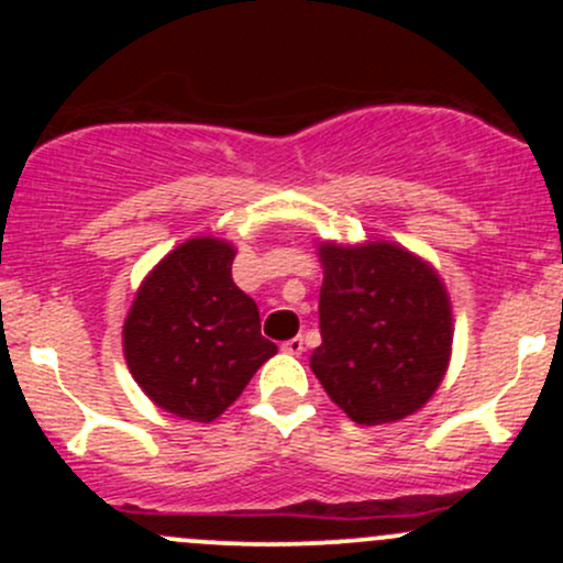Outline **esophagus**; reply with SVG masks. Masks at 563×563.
<instances>
[{
  "label": "esophagus",
  "mask_w": 563,
  "mask_h": 563,
  "mask_svg": "<svg viewBox=\"0 0 563 563\" xmlns=\"http://www.w3.org/2000/svg\"><path fill=\"white\" fill-rule=\"evenodd\" d=\"M283 351H286V354H294V356H299L305 351V340L302 338H291V340H286V343L280 345Z\"/></svg>",
  "instance_id": "1"
}]
</instances>
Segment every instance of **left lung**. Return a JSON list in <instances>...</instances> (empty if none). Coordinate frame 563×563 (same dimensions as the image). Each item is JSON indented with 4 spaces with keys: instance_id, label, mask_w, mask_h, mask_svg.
Instances as JSON below:
<instances>
[{
    "instance_id": "8db88e82",
    "label": "left lung",
    "mask_w": 563,
    "mask_h": 563,
    "mask_svg": "<svg viewBox=\"0 0 563 563\" xmlns=\"http://www.w3.org/2000/svg\"><path fill=\"white\" fill-rule=\"evenodd\" d=\"M321 345L310 367L327 395L360 424L422 408L444 378L452 310L439 275L389 242L321 245Z\"/></svg>"
}]
</instances>
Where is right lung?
<instances>
[{
  "instance_id": "right-lung-1",
  "label": "right lung",
  "mask_w": 563,
  "mask_h": 563,
  "mask_svg": "<svg viewBox=\"0 0 563 563\" xmlns=\"http://www.w3.org/2000/svg\"><path fill=\"white\" fill-rule=\"evenodd\" d=\"M231 261L229 242H185L152 269L124 321L130 373L174 417L218 419L277 354L255 302L231 280Z\"/></svg>"
}]
</instances>
